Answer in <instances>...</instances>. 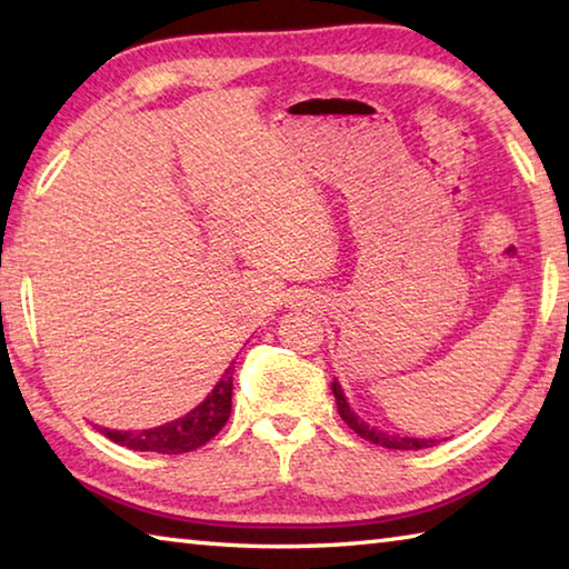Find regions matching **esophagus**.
Here are the masks:
<instances>
[{
  "instance_id": "34e87169",
  "label": "esophagus",
  "mask_w": 569,
  "mask_h": 569,
  "mask_svg": "<svg viewBox=\"0 0 569 569\" xmlns=\"http://www.w3.org/2000/svg\"><path fill=\"white\" fill-rule=\"evenodd\" d=\"M321 301L319 298H313V296H298V301H296V306H319Z\"/></svg>"
}]
</instances>
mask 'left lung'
<instances>
[{
	"label": "left lung",
	"instance_id": "8db88e82",
	"mask_svg": "<svg viewBox=\"0 0 569 569\" xmlns=\"http://www.w3.org/2000/svg\"><path fill=\"white\" fill-rule=\"evenodd\" d=\"M333 397L336 403H339V413L341 419L349 423V427L359 435L361 439L371 441V445H379V447H387V449H427V447H435V439H411V437H389V435H381L379 429H371L369 423H363L356 413L351 411L349 403L343 399V391L339 387V381H333Z\"/></svg>",
	"mask_w": 569,
	"mask_h": 569
}]
</instances>
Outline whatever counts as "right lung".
<instances>
[{
	"label": "right lung",
	"mask_w": 569,
	"mask_h": 569,
	"mask_svg": "<svg viewBox=\"0 0 569 569\" xmlns=\"http://www.w3.org/2000/svg\"><path fill=\"white\" fill-rule=\"evenodd\" d=\"M230 397H233V369L223 373V379L216 383V389L208 393V399L170 423H162L156 429L142 431H110L102 429V435L112 439L114 445H122L134 451H158V455H186L198 447L208 445L220 429L226 427L230 417Z\"/></svg>",
	"instance_id": "1"
}]
</instances>
